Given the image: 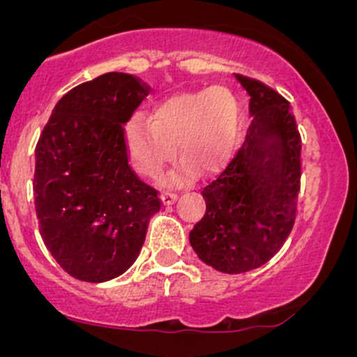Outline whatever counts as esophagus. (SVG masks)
Wrapping results in <instances>:
<instances>
[{"label": "esophagus", "mask_w": 357, "mask_h": 357, "mask_svg": "<svg viewBox=\"0 0 357 357\" xmlns=\"http://www.w3.org/2000/svg\"><path fill=\"white\" fill-rule=\"evenodd\" d=\"M161 199H162V203H165V204H173L176 199H178V192L165 190L161 192Z\"/></svg>", "instance_id": "34e87169"}]
</instances>
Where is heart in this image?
<instances>
[{
	"instance_id": "1",
	"label": "heart",
	"mask_w": 357,
	"mask_h": 357,
	"mask_svg": "<svg viewBox=\"0 0 357 357\" xmlns=\"http://www.w3.org/2000/svg\"><path fill=\"white\" fill-rule=\"evenodd\" d=\"M126 146L141 174L158 178L174 158L184 159L183 174H210L230 159L240 134V104L230 89L174 93L155 104L151 121L136 114L126 124Z\"/></svg>"
}]
</instances>
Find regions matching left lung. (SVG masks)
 Masks as SVG:
<instances>
[{"mask_svg":"<svg viewBox=\"0 0 357 357\" xmlns=\"http://www.w3.org/2000/svg\"><path fill=\"white\" fill-rule=\"evenodd\" d=\"M253 116L235 158L203 188L204 216L190 231L192 250L225 273L261 267L284 247L297 218L302 139L289 100L236 73Z\"/></svg>","mask_w":357,"mask_h":357,"instance_id":"left-lung-1","label":"left lung"}]
</instances>
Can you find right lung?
Instances as JSON below:
<instances>
[{
	"label": "right lung",
	"instance_id": "right-lung-1",
	"mask_svg": "<svg viewBox=\"0 0 357 357\" xmlns=\"http://www.w3.org/2000/svg\"><path fill=\"white\" fill-rule=\"evenodd\" d=\"M149 87L109 72L68 90L35 149V210L48 252L68 275L107 282L136 261L159 191L129 165L126 122Z\"/></svg>",
	"mask_w": 357,
	"mask_h": 357
}]
</instances>
